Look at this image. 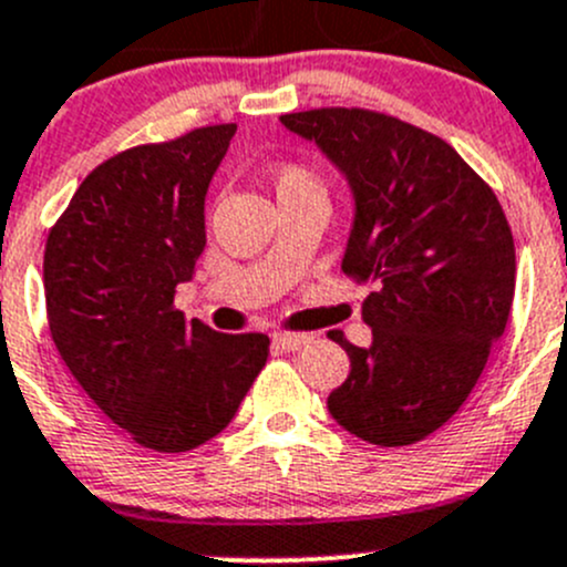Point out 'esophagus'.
Wrapping results in <instances>:
<instances>
[{
  "instance_id": "1",
  "label": "esophagus",
  "mask_w": 567,
  "mask_h": 567,
  "mask_svg": "<svg viewBox=\"0 0 567 567\" xmlns=\"http://www.w3.org/2000/svg\"><path fill=\"white\" fill-rule=\"evenodd\" d=\"M310 340L312 334H307V331H279V334H274V346H277L279 351H299V348H305Z\"/></svg>"
}]
</instances>
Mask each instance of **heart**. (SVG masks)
Segmentation results:
<instances>
[{"mask_svg": "<svg viewBox=\"0 0 567 567\" xmlns=\"http://www.w3.org/2000/svg\"><path fill=\"white\" fill-rule=\"evenodd\" d=\"M271 186L279 203L285 199H323L329 197L326 181L301 162H285L271 169Z\"/></svg>", "mask_w": 567, "mask_h": 567, "instance_id": "1", "label": "heart"}]
</instances>
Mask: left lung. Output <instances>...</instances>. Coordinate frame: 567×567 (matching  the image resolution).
<instances>
[{
  "instance_id": "1",
  "label": "left lung",
  "mask_w": 567,
  "mask_h": 567,
  "mask_svg": "<svg viewBox=\"0 0 567 567\" xmlns=\"http://www.w3.org/2000/svg\"><path fill=\"white\" fill-rule=\"evenodd\" d=\"M351 183L357 216L342 271L370 285V348L351 359L329 414L362 442H422L466 403L507 326L516 247L494 188L436 134L373 109L279 117Z\"/></svg>"
}]
</instances>
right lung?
<instances>
[{"instance_id":"obj_1","label":"right lung","mask_w":567,"mask_h":567,"mask_svg":"<svg viewBox=\"0 0 567 567\" xmlns=\"http://www.w3.org/2000/svg\"><path fill=\"white\" fill-rule=\"evenodd\" d=\"M236 123L106 158L49 230L43 288L62 362L136 444L188 453L236 416L266 334L186 323L175 285L205 249V194Z\"/></svg>"}]
</instances>
